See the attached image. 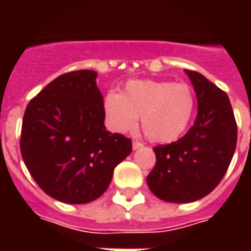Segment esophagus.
<instances>
[{
    "instance_id": "34e87169",
    "label": "esophagus",
    "mask_w": 251,
    "mask_h": 251,
    "mask_svg": "<svg viewBox=\"0 0 251 251\" xmlns=\"http://www.w3.org/2000/svg\"><path fill=\"white\" fill-rule=\"evenodd\" d=\"M131 147H133V151H137V149H140V148H142V147H144V145H142V144L140 141H133V144H131Z\"/></svg>"
}]
</instances>
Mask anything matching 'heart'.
<instances>
[{"label": "heart", "mask_w": 251, "mask_h": 251, "mask_svg": "<svg viewBox=\"0 0 251 251\" xmlns=\"http://www.w3.org/2000/svg\"><path fill=\"white\" fill-rule=\"evenodd\" d=\"M106 122L111 130L127 133L141 120L148 140L168 144L188 127L195 109L192 90L185 83L167 80H133L122 93H110L103 102Z\"/></svg>", "instance_id": "heart-1"}]
</instances>
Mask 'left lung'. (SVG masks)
Returning a JSON list of instances; mask_svg holds the SVG:
<instances>
[{
  "label": "left lung",
  "mask_w": 251,
  "mask_h": 251,
  "mask_svg": "<svg viewBox=\"0 0 251 251\" xmlns=\"http://www.w3.org/2000/svg\"><path fill=\"white\" fill-rule=\"evenodd\" d=\"M198 99L194 126L176 142L158 145L147 183L169 203H192L221 183L237 147V122L226 93L201 74L185 70Z\"/></svg>",
  "instance_id": "left-lung-1"
}]
</instances>
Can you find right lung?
Here are the masks:
<instances>
[{
    "label": "right lung",
    "mask_w": 251,
    "mask_h": 251,
    "mask_svg": "<svg viewBox=\"0 0 251 251\" xmlns=\"http://www.w3.org/2000/svg\"><path fill=\"white\" fill-rule=\"evenodd\" d=\"M98 74H63L26 106L21 156L32 177L53 199L84 204L110 185L118 164L131 152V140L104 126Z\"/></svg>",
    "instance_id": "1"
}]
</instances>
